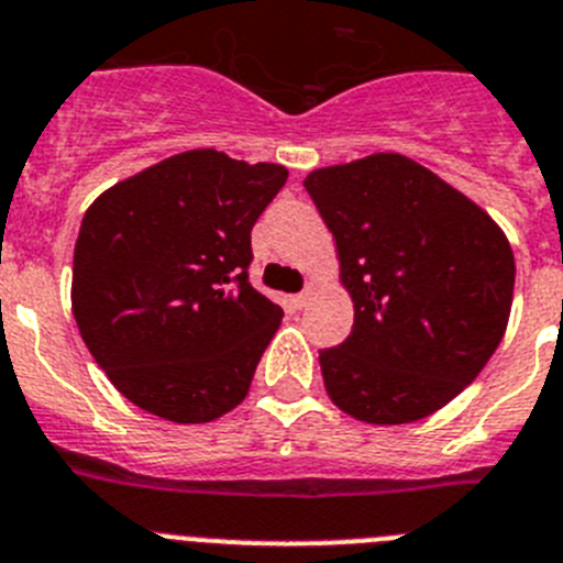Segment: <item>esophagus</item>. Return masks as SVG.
I'll list each match as a JSON object with an SVG mask.
<instances>
[{"label": "esophagus", "mask_w": 563, "mask_h": 563, "mask_svg": "<svg viewBox=\"0 0 563 563\" xmlns=\"http://www.w3.org/2000/svg\"><path fill=\"white\" fill-rule=\"evenodd\" d=\"M311 297H314V291H311V288H306V291H300V295H295V297H291V300H295L297 309H302V306H309Z\"/></svg>", "instance_id": "1"}]
</instances>
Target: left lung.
Instances as JSON below:
<instances>
[{"mask_svg": "<svg viewBox=\"0 0 563 563\" xmlns=\"http://www.w3.org/2000/svg\"><path fill=\"white\" fill-rule=\"evenodd\" d=\"M334 234L354 329L320 351L331 402L368 424L437 413L482 374L507 331L510 241L428 166L374 153L306 175Z\"/></svg>", "mask_w": 563, "mask_h": 563, "instance_id": "obj_1", "label": "left lung"}]
</instances>
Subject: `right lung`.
Wrapping results in <instances>:
<instances>
[{
  "mask_svg": "<svg viewBox=\"0 0 563 563\" xmlns=\"http://www.w3.org/2000/svg\"><path fill=\"white\" fill-rule=\"evenodd\" d=\"M288 178L187 150L92 200L73 252L78 334L141 410L178 424L246 399L283 309L249 283L252 227Z\"/></svg>",
  "mask_w": 563,
  "mask_h": 563,
  "instance_id": "right-lung-1",
  "label": "right lung"
}]
</instances>
